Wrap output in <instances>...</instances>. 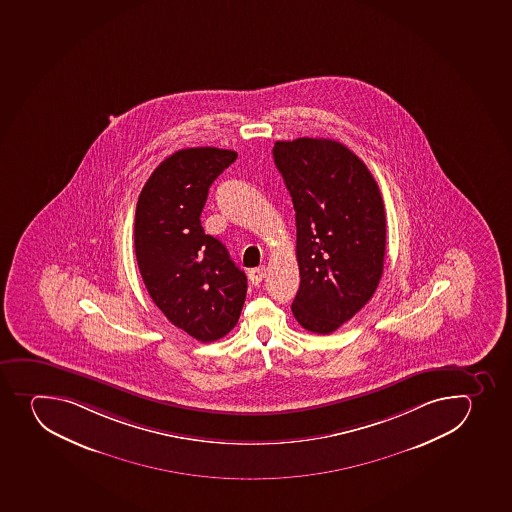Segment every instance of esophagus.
Here are the masks:
<instances>
[{
	"instance_id": "1",
	"label": "esophagus",
	"mask_w": 512,
	"mask_h": 512,
	"mask_svg": "<svg viewBox=\"0 0 512 512\" xmlns=\"http://www.w3.org/2000/svg\"><path fill=\"white\" fill-rule=\"evenodd\" d=\"M265 278V267L252 268L249 272V280L252 285H258Z\"/></svg>"
}]
</instances>
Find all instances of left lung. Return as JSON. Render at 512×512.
<instances>
[{
	"label": "left lung",
	"mask_w": 512,
	"mask_h": 512,
	"mask_svg": "<svg viewBox=\"0 0 512 512\" xmlns=\"http://www.w3.org/2000/svg\"><path fill=\"white\" fill-rule=\"evenodd\" d=\"M275 166L292 197L300 288L293 317L328 335L373 297L385 265L386 217L360 157L331 139L277 141Z\"/></svg>",
	"instance_id": "left-lung-1"
}]
</instances>
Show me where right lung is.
<instances>
[{"label":"right lung","mask_w":512,"mask_h":512,"mask_svg":"<svg viewBox=\"0 0 512 512\" xmlns=\"http://www.w3.org/2000/svg\"><path fill=\"white\" fill-rule=\"evenodd\" d=\"M235 159L217 147L181 149L156 167L137 200L134 249L147 292L172 325L202 343L237 325L247 293L244 270L200 225L210 185Z\"/></svg>","instance_id":"obj_1"}]
</instances>
